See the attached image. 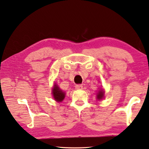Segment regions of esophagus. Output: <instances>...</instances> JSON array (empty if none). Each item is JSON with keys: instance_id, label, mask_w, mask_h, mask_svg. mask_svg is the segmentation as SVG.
I'll return each instance as SVG.
<instances>
[{"instance_id": "34e87169", "label": "esophagus", "mask_w": 149, "mask_h": 149, "mask_svg": "<svg viewBox=\"0 0 149 149\" xmlns=\"http://www.w3.org/2000/svg\"><path fill=\"white\" fill-rule=\"evenodd\" d=\"M75 89H83V86H82L81 85H80V84L76 85V86H75Z\"/></svg>"}]
</instances>
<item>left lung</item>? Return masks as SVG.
Instances as JSON below:
<instances>
[{
  "mask_svg": "<svg viewBox=\"0 0 149 149\" xmlns=\"http://www.w3.org/2000/svg\"><path fill=\"white\" fill-rule=\"evenodd\" d=\"M103 94H104V92L103 91V90L102 89H101V91H99V93H97V98H98V100H101V99L103 98Z\"/></svg>",
  "mask_w": 149,
  "mask_h": 149,
  "instance_id": "1",
  "label": "left lung"
}]
</instances>
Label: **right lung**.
<instances>
[{"label": "right lung", "mask_w": 149, "mask_h": 149, "mask_svg": "<svg viewBox=\"0 0 149 149\" xmlns=\"http://www.w3.org/2000/svg\"><path fill=\"white\" fill-rule=\"evenodd\" d=\"M52 94L54 100L56 101H62L65 97V93L61 89L59 88L57 85H54V88L52 89Z\"/></svg>", "instance_id": "1"}]
</instances>
